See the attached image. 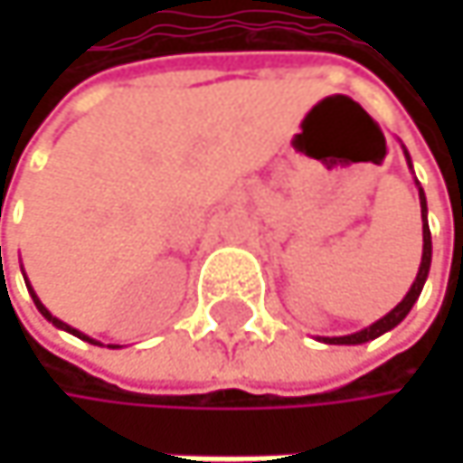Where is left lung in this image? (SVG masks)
<instances>
[{
  "mask_svg": "<svg viewBox=\"0 0 463 463\" xmlns=\"http://www.w3.org/2000/svg\"><path fill=\"white\" fill-rule=\"evenodd\" d=\"M405 157H408V163H411V155H408V152H405ZM411 168H413V165H411ZM418 198H420V222H423V254H420V268H418L416 281H413V287L408 289V295L402 298V303H400L397 308H392L383 319H378L375 324H370V326H364V329H359V332H354V335H343V337H319V340L332 343V345H356V343H367V340H375V337H381L383 332L394 329L397 324L411 314V308L416 306L418 295H420V289H423V284H426L429 265H431V232H429V222H426V195H423L420 187H418Z\"/></svg>",
  "mask_w": 463,
  "mask_h": 463,
  "instance_id": "obj_1",
  "label": "left lung"
}]
</instances>
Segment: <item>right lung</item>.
<instances>
[{
  "mask_svg": "<svg viewBox=\"0 0 463 463\" xmlns=\"http://www.w3.org/2000/svg\"><path fill=\"white\" fill-rule=\"evenodd\" d=\"M26 287H29V284H26ZM29 292H32V298H34V306L40 308V314L45 317L47 322H52V324H55V326H58V329H66V332H71V335H77L80 340H88V343H96V340H93V337H88L85 332H80V329H74V326H69V324H66V322H61V319H55V317H52V314L47 311L45 306H43V300H40V298L34 295V289H32V287H29ZM96 345H99V343H96ZM109 348H118V345H109Z\"/></svg>",
  "mask_w": 463,
  "mask_h": 463,
  "instance_id": "right-lung-1",
  "label": "right lung"
}]
</instances>
